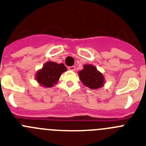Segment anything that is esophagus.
I'll list each match as a JSON object with an SVG mask.
<instances>
[{
    "label": "esophagus",
    "mask_w": 146,
    "mask_h": 146,
    "mask_svg": "<svg viewBox=\"0 0 146 146\" xmlns=\"http://www.w3.org/2000/svg\"><path fill=\"white\" fill-rule=\"evenodd\" d=\"M68 69H69V70L70 71H74L75 70V66H69L68 67Z\"/></svg>",
    "instance_id": "esophagus-1"
}]
</instances>
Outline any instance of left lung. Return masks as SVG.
Segmentation results:
<instances>
[{
	"instance_id": "1",
	"label": "left lung",
	"mask_w": 146,
	"mask_h": 146,
	"mask_svg": "<svg viewBox=\"0 0 146 146\" xmlns=\"http://www.w3.org/2000/svg\"><path fill=\"white\" fill-rule=\"evenodd\" d=\"M78 75L84 86L94 90L103 87L105 83L102 73L91 64H85L83 69L78 72Z\"/></svg>"
}]
</instances>
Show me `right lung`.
Returning <instances> with one entry per match:
<instances>
[{
  "mask_svg": "<svg viewBox=\"0 0 146 146\" xmlns=\"http://www.w3.org/2000/svg\"><path fill=\"white\" fill-rule=\"evenodd\" d=\"M66 71V67L63 64L47 61L42 69L36 73V80L44 88H51L59 80L62 73Z\"/></svg>",
  "mask_w": 146,
  "mask_h": 146,
  "instance_id": "1",
  "label": "right lung"
}]
</instances>
